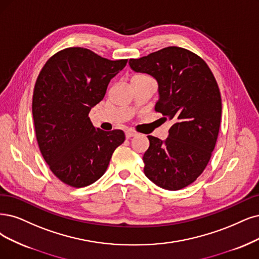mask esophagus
Instances as JSON below:
<instances>
[{
  "mask_svg": "<svg viewBox=\"0 0 259 259\" xmlns=\"http://www.w3.org/2000/svg\"><path fill=\"white\" fill-rule=\"evenodd\" d=\"M124 135H126V138H127V139H130V138L136 137V136H137V133H136V132H133V131H131V130H127L126 132H124Z\"/></svg>",
  "mask_w": 259,
  "mask_h": 259,
  "instance_id": "esophagus-1",
  "label": "esophagus"
}]
</instances>
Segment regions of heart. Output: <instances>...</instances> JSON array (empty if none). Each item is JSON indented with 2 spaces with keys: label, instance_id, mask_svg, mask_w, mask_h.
<instances>
[{
  "label": "heart",
  "instance_id": "b5f03b06",
  "mask_svg": "<svg viewBox=\"0 0 259 259\" xmlns=\"http://www.w3.org/2000/svg\"><path fill=\"white\" fill-rule=\"evenodd\" d=\"M136 76H143V75H136ZM133 78H135V76H133Z\"/></svg>",
  "mask_w": 259,
  "mask_h": 259
}]
</instances>
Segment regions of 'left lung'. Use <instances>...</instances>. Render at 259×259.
<instances>
[{
	"label": "left lung",
	"mask_w": 259,
	"mask_h": 259,
	"mask_svg": "<svg viewBox=\"0 0 259 259\" xmlns=\"http://www.w3.org/2000/svg\"><path fill=\"white\" fill-rule=\"evenodd\" d=\"M129 65L156 79V111L173 123L165 140L147 137L144 173L162 189H183L203 173L215 146L222 113L218 83L199 56L179 47L132 59Z\"/></svg>",
	"instance_id": "8db88e82"
}]
</instances>
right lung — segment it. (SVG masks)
I'll list each match as a JSON object with an SVG mask.
<instances>
[{"mask_svg":"<svg viewBox=\"0 0 259 259\" xmlns=\"http://www.w3.org/2000/svg\"><path fill=\"white\" fill-rule=\"evenodd\" d=\"M128 60L110 61L84 48L54 54L36 80L32 112L38 146L52 173L82 188L98 180L124 141L121 130L95 128L90 111Z\"/></svg>","mask_w":259,"mask_h":259,"instance_id":"add662e5","label":"right lung"}]
</instances>
